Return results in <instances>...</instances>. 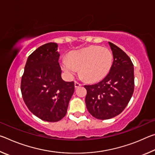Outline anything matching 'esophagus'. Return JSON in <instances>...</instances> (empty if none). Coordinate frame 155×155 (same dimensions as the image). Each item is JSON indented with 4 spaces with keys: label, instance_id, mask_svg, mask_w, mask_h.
<instances>
[{
    "label": "esophagus",
    "instance_id": "obj_1",
    "mask_svg": "<svg viewBox=\"0 0 155 155\" xmlns=\"http://www.w3.org/2000/svg\"><path fill=\"white\" fill-rule=\"evenodd\" d=\"M81 85V84H80L79 83L77 82V81H75V82H74V87H75V88L79 87Z\"/></svg>",
    "mask_w": 155,
    "mask_h": 155
}]
</instances>
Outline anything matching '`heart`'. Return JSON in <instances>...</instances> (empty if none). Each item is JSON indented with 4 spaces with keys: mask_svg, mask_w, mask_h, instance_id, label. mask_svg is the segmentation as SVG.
<instances>
[{
    "mask_svg": "<svg viewBox=\"0 0 155 155\" xmlns=\"http://www.w3.org/2000/svg\"><path fill=\"white\" fill-rule=\"evenodd\" d=\"M113 54L108 48L90 46L72 52L61 60V67L65 75L72 78L79 70L84 79L95 82L105 77L111 70Z\"/></svg>",
    "mask_w": 155,
    "mask_h": 155,
    "instance_id": "obj_1",
    "label": "heart"
}]
</instances>
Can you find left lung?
Instances as JSON below:
<instances>
[{"instance_id":"left-lung-1","label":"left lung","mask_w":155,"mask_h":155,"mask_svg":"<svg viewBox=\"0 0 155 155\" xmlns=\"http://www.w3.org/2000/svg\"><path fill=\"white\" fill-rule=\"evenodd\" d=\"M114 61L107 77L101 82L85 85V104L90 114L99 120L114 117L123 111L134 91V68L127 54L111 42Z\"/></svg>"}]
</instances>
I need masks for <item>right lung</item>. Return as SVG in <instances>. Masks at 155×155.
I'll return each mask as SVG.
<instances>
[{"mask_svg":"<svg viewBox=\"0 0 155 155\" xmlns=\"http://www.w3.org/2000/svg\"><path fill=\"white\" fill-rule=\"evenodd\" d=\"M58 44L49 42L28 56L21 81V91L31 113L46 122H58L67 113L74 91V82L62 79Z\"/></svg>","mask_w":155,"mask_h":155,"instance_id":"right-lung-1","label":"right lung"}]
</instances>
